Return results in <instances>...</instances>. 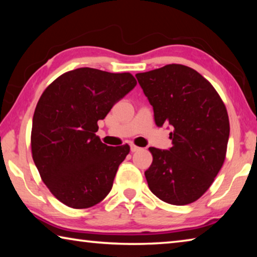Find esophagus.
I'll list each match as a JSON object with an SVG mask.
<instances>
[{
    "label": "esophagus",
    "mask_w": 257,
    "mask_h": 257,
    "mask_svg": "<svg viewBox=\"0 0 257 257\" xmlns=\"http://www.w3.org/2000/svg\"><path fill=\"white\" fill-rule=\"evenodd\" d=\"M139 150H141V147H138V146L134 145V144L130 145V151H132L133 153H134V152H137V151H139Z\"/></svg>",
    "instance_id": "esophagus-1"
}]
</instances>
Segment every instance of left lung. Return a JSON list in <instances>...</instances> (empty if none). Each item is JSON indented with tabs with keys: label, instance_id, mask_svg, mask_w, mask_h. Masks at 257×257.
I'll use <instances>...</instances> for the list:
<instances>
[{
	"label": "left lung",
	"instance_id": "8db88e82",
	"mask_svg": "<svg viewBox=\"0 0 257 257\" xmlns=\"http://www.w3.org/2000/svg\"><path fill=\"white\" fill-rule=\"evenodd\" d=\"M158 127H172V147H150L145 171L152 193L172 205H187L210 188L224 162L229 118L222 99L202 75L182 64L137 73Z\"/></svg>",
	"mask_w": 257,
	"mask_h": 257
}]
</instances>
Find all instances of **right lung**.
<instances>
[{
	"label": "right lung",
	"mask_w": 257,
	"mask_h": 257,
	"mask_svg": "<svg viewBox=\"0 0 257 257\" xmlns=\"http://www.w3.org/2000/svg\"><path fill=\"white\" fill-rule=\"evenodd\" d=\"M136 85L128 72L78 68L42 94L33 118V160L47 188L67 206L92 207L111 191L130 147L103 144L95 134L97 121Z\"/></svg>",
	"instance_id": "add662e5"
}]
</instances>
